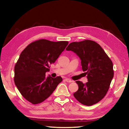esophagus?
<instances>
[{
  "label": "esophagus",
  "instance_id": "obj_1",
  "mask_svg": "<svg viewBox=\"0 0 129 129\" xmlns=\"http://www.w3.org/2000/svg\"><path fill=\"white\" fill-rule=\"evenodd\" d=\"M65 81L67 82H68V83H72L73 82V81L71 80V79H69L68 78H65Z\"/></svg>",
  "mask_w": 129,
  "mask_h": 129
}]
</instances>
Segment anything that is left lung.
Returning <instances> with one entry per match:
<instances>
[{
	"label": "left lung",
	"instance_id": "1",
	"mask_svg": "<svg viewBox=\"0 0 129 129\" xmlns=\"http://www.w3.org/2000/svg\"><path fill=\"white\" fill-rule=\"evenodd\" d=\"M74 52L81 60L82 68L88 82L77 81L78 90L75 98L83 105L90 106L100 101L108 91L113 78V63L99 44L90 40L72 42L66 48Z\"/></svg>",
	"mask_w": 129,
	"mask_h": 129
}]
</instances>
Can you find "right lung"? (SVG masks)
I'll use <instances>...</instances> for the list:
<instances>
[{"label": "right lung", "mask_w": 129, "mask_h": 129, "mask_svg": "<svg viewBox=\"0 0 129 129\" xmlns=\"http://www.w3.org/2000/svg\"><path fill=\"white\" fill-rule=\"evenodd\" d=\"M68 42H52L41 39L32 42L21 53L15 67L14 81L16 87L27 101L40 103L52 94L62 81L61 77L52 78L46 73L54 63Z\"/></svg>", "instance_id": "add662e5"}]
</instances>
